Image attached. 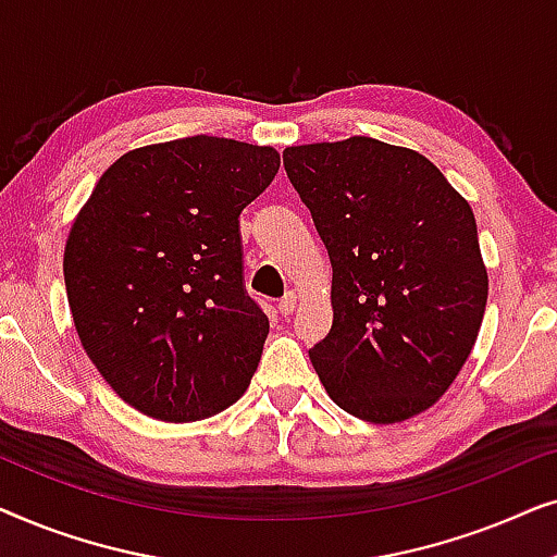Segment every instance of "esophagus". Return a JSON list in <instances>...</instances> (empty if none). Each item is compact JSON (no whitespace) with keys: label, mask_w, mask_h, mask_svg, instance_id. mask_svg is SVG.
Masks as SVG:
<instances>
[{"label":"esophagus","mask_w":557,"mask_h":557,"mask_svg":"<svg viewBox=\"0 0 557 557\" xmlns=\"http://www.w3.org/2000/svg\"><path fill=\"white\" fill-rule=\"evenodd\" d=\"M296 304H299V296H296L294 292H288L284 299H281V304H278V311H281V317H288V314H294L296 311Z\"/></svg>","instance_id":"obj_1"}]
</instances>
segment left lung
I'll return each mask as SVG.
<instances>
[{
	"label": "left lung",
	"instance_id": "1",
	"mask_svg": "<svg viewBox=\"0 0 557 557\" xmlns=\"http://www.w3.org/2000/svg\"><path fill=\"white\" fill-rule=\"evenodd\" d=\"M332 261V330L309 349L349 416L391 425L438 403L469 360L490 276L461 193L416 149L370 136L284 149Z\"/></svg>",
	"mask_w": 557,
	"mask_h": 557
}]
</instances>
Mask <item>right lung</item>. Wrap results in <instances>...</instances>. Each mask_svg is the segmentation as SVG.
<instances>
[{
  "mask_svg": "<svg viewBox=\"0 0 557 557\" xmlns=\"http://www.w3.org/2000/svg\"><path fill=\"white\" fill-rule=\"evenodd\" d=\"M281 166L273 147L187 136L126 151L65 240L75 332L113 393L166 423L248 391L269 317L243 292L238 218Z\"/></svg>",
  "mask_w": 557,
  "mask_h": 557,
  "instance_id": "right-lung-1",
  "label": "right lung"
}]
</instances>
